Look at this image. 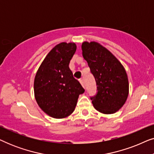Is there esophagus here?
I'll list each match as a JSON object with an SVG mask.
<instances>
[{
    "label": "esophagus",
    "instance_id": "obj_1",
    "mask_svg": "<svg viewBox=\"0 0 154 154\" xmlns=\"http://www.w3.org/2000/svg\"><path fill=\"white\" fill-rule=\"evenodd\" d=\"M79 81H80V83H81V84L82 85V86H83V87L85 88V83H84V81H83V79H79Z\"/></svg>",
    "mask_w": 154,
    "mask_h": 154
}]
</instances>
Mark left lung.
<instances>
[{
  "mask_svg": "<svg viewBox=\"0 0 154 154\" xmlns=\"http://www.w3.org/2000/svg\"><path fill=\"white\" fill-rule=\"evenodd\" d=\"M81 48L97 85V94L90 97L92 104L105 114L116 112L125 104L129 92L125 69L109 50L97 42H83Z\"/></svg>",
  "mask_w": 154,
  "mask_h": 154,
  "instance_id": "obj_1",
  "label": "left lung"
}]
</instances>
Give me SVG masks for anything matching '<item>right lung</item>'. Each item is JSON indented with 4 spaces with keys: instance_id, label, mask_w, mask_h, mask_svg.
<instances>
[{
    "instance_id": "1",
    "label": "right lung",
    "mask_w": 154,
    "mask_h": 154,
    "mask_svg": "<svg viewBox=\"0 0 154 154\" xmlns=\"http://www.w3.org/2000/svg\"><path fill=\"white\" fill-rule=\"evenodd\" d=\"M75 50L74 43L57 45L47 54L35 74V100L44 112L54 119H64L71 114L79 94L85 92L69 67Z\"/></svg>"
}]
</instances>
